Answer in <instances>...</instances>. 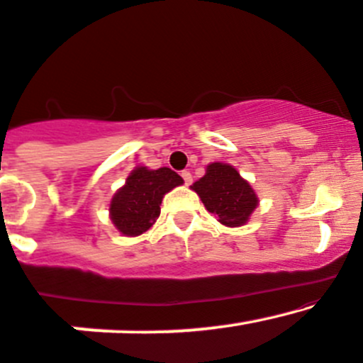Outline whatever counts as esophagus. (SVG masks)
Listing matches in <instances>:
<instances>
[{"instance_id": "34e87169", "label": "esophagus", "mask_w": 363, "mask_h": 363, "mask_svg": "<svg viewBox=\"0 0 363 363\" xmlns=\"http://www.w3.org/2000/svg\"><path fill=\"white\" fill-rule=\"evenodd\" d=\"M182 178L183 182H185V185H190V183H192V174H190V171H182Z\"/></svg>"}]
</instances>
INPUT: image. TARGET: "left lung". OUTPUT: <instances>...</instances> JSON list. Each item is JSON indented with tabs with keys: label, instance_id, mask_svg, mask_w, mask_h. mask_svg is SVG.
<instances>
[{
	"label": "left lung",
	"instance_id": "obj_1",
	"mask_svg": "<svg viewBox=\"0 0 363 363\" xmlns=\"http://www.w3.org/2000/svg\"><path fill=\"white\" fill-rule=\"evenodd\" d=\"M190 189L221 225L230 228L247 225L259 206V197L250 183L228 162L216 161L207 164L206 174Z\"/></svg>",
	"mask_w": 363,
	"mask_h": 363
}]
</instances>
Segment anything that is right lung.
I'll return each mask as SVG.
<instances>
[{
  "mask_svg": "<svg viewBox=\"0 0 363 363\" xmlns=\"http://www.w3.org/2000/svg\"><path fill=\"white\" fill-rule=\"evenodd\" d=\"M183 178L169 168L149 169L137 166L109 202V218L123 236H140L154 226L161 214V202Z\"/></svg>",
  "mask_w": 363,
  "mask_h": 363,
  "instance_id": "obj_1",
  "label": "right lung"
}]
</instances>
